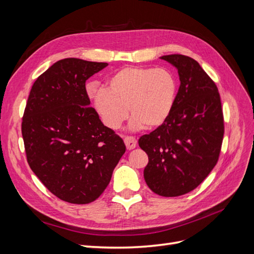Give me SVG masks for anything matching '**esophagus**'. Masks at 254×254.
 <instances>
[{"mask_svg": "<svg viewBox=\"0 0 254 254\" xmlns=\"http://www.w3.org/2000/svg\"><path fill=\"white\" fill-rule=\"evenodd\" d=\"M124 142L126 144L127 149H129V150H131V149L136 147V143L137 142H136L135 137H133V136H125Z\"/></svg>", "mask_w": 254, "mask_h": 254, "instance_id": "1", "label": "esophagus"}]
</instances>
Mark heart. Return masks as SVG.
Instances as JSON below:
<instances>
[{"instance_id": "obj_1", "label": "heart", "mask_w": 254, "mask_h": 254, "mask_svg": "<svg viewBox=\"0 0 254 254\" xmlns=\"http://www.w3.org/2000/svg\"><path fill=\"white\" fill-rule=\"evenodd\" d=\"M178 84L165 67L126 66L107 80V89L99 88L93 106L104 124L117 130L131 117V128L155 129L170 117L176 102Z\"/></svg>"}]
</instances>
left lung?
I'll list each match as a JSON object with an SVG mask.
<instances>
[{
    "instance_id": "1",
    "label": "left lung",
    "mask_w": 254,
    "mask_h": 254,
    "mask_svg": "<svg viewBox=\"0 0 254 254\" xmlns=\"http://www.w3.org/2000/svg\"><path fill=\"white\" fill-rule=\"evenodd\" d=\"M178 71L180 87L163 125L140 137L148 155L144 179L160 196L177 197L196 189L216 165L224 117L216 84L193 58L160 57Z\"/></svg>"
}]
</instances>
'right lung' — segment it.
Segmentation results:
<instances>
[{
  "mask_svg": "<svg viewBox=\"0 0 254 254\" xmlns=\"http://www.w3.org/2000/svg\"><path fill=\"white\" fill-rule=\"evenodd\" d=\"M107 63L59 60L33 84L22 121L27 162L51 193L86 204L108 186L126 146L90 107L86 80Z\"/></svg>",
  "mask_w": 254,
  "mask_h": 254,
  "instance_id": "1",
  "label": "right lung"
}]
</instances>
